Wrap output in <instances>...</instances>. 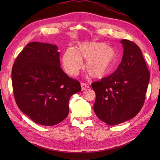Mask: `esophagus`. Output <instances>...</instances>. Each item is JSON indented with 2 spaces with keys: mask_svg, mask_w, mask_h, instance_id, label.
<instances>
[{
  "mask_svg": "<svg viewBox=\"0 0 160 160\" xmlns=\"http://www.w3.org/2000/svg\"><path fill=\"white\" fill-rule=\"evenodd\" d=\"M81 89L83 90V91L85 90L86 89H88L89 88V85L87 84V83H83V82H82V83H81Z\"/></svg>",
  "mask_w": 160,
  "mask_h": 160,
  "instance_id": "1",
  "label": "esophagus"
}]
</instances>
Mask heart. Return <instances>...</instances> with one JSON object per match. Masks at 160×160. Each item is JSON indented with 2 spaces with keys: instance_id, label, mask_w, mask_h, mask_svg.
Masks as SVG:
<instances>
[{
  "instance_id": "obj_1",
  "label": "heart",
  "mask_w": 160,
  "mask_h": 160,
  "mask_svg": "<svg viewBox=\"0 0 160 160\" xmlns=\"http://www.w3.org/2000/svg\"><path fill=\"white\" fill-rule=\"evenodd\" d=\"M116 51L114 48L104 42H91L81 43L75 49H67L62 56V64L69 75L77 74L86 60L85 70L96 79L108 75L115 65Z\"/></svg>"
}]
</instances>
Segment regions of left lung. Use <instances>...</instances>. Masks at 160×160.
Listing matches in <instances>:
<instances>
[{"label":"left lung","instance_id":"left-lung-1","mask_svg":"<svg viewBox=\"0 0 160 160\" xmlns=\"http://www.w3.org/2000/svg\"><path fill=\"white\" fill-rule=\"evenodd\" d=\"M121 43L123 54L117 70L91 85L96 95L95 113L110 125L126 122L139 112L149 81V71L140 48L126 39Z\"/></svg>","mask_w":160,"mask_h":160}]
</instances>
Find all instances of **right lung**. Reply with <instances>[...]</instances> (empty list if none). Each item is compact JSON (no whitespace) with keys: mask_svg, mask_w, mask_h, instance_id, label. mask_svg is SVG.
<instances>
[{"mask_svg":"<svg viewBox=\"0 0 160 160\" xmlns=\"http://www.w3.org/2000/svg\"><path fill=\"white\" fill-rule=\"evenodd\" d=\"M57 46L32 42L19 53L12 69L14 97L18 108L34 122L51 126L69 114L71 97L80 83L61 68Z\"/></svg>","mask_w":160,"mask_h":160,"instance_id":"obj_1","label":"right lung"}]
</instances>
